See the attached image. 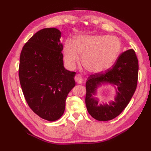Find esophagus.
I'll return each instance as SVG.
<instances>
[{"instance_id": "obj_1", "label": "esophagus", "mask_w": 151, "mask_h": 151, "mask_svg": "<svg viewBox=\"0 0 151 151\" xmlns=\"http://www.w3.org/2000/svg\"><path fill=\"white\" fill-rule=\"evenodd\" d=\"M75 81L77 83H78V84H81L83 81V80H82V78L81 75H76L75 77Z\"/></svg>"}]
</instances>
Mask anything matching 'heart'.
<instances>
[{
  "label": "heart",
  "mask_w": 151,
  "mask_h": 151,
  "mask_svg": "<svg viewBox=\"0 0 151 151\" xmlns=\"http://www.w3.org/2000/svg\"><path fill=\"white\" fill-rule=\"evenodd\" d=\"M121 43L117 37L103 35L81 36L75 42L65 41L63 49L64 60L74 69L81 56L82 65L89 73H103L112 66L119 55Z\"/></svg>",
  "instance_id": "1"
}]
</instances>
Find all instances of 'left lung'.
Masks as SVG:
<instances>
[{"mask_svg": "<svg viewBox=\"0 0 151 151\" xmlns=\"http://www.w3.org/2000/svg\"><path fill=\"white\" fill-rule=\"evenodd\" d=\"M137 78L138 60L135 51L127 50L119 56L111 68L88 77L86 84V105L89 114L101 121L111 120L118 116L132 99L136 89ZM105 83L114 86L116 95L114 101L99 105L98 99L94 96L97 88Z\"/></svg>", "mask_w": 151, "mask_h": 151, "instance_id": "8db88e82", "label": "left lung"}]
</instances>
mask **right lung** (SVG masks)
<instances>
[{"instance_id": "obj_1", "label": "right lung", "mask_w": 151, "mask_h": 151, "mask_svg": "<svg viewBox=\"0 0 151 151\" xmlns=\"http://www.w3.org/2000/svg\"><path fill=\"white\" fill-rule=\"evenodd\" d=\"M61 32L43 28L30 38L20 55L19 76L22 93L35 114L49 121L62 116L75 86V72L63 66Z\"/></svg>"}]
</instances>
